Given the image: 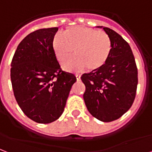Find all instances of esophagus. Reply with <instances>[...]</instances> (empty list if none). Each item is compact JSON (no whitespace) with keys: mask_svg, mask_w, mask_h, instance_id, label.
<instances>
[{"mask_svg":"<svg viewBox=\"0 0 152 152\" xmlns=\"http://www.w3.org/2000/svg\"><path fill=\"white\" fill-rule=\"evenodd\" d=\"M76 78H77V81H80L81 80V77L79 75H76Z\"/></svg>","mask_w":152,"mask_h":152,"instance_id":"1","label":"esophagus"}]
</instances>
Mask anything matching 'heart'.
Masks as SVG:
<instances>
[{"label":"heart","instance_id":"1","mask_svg":"<svg viewBox=\"0 0 152 152\" xmlns=\"http://www.w3.org/2000/svg\"><path fill=\"white\" fill-rule=\"evenodd\" d=\"M53 52L60 63L74 55L77 57L63 63L67 71L89 72L101 70L111 56L113 44L108 34L84 26H73L64 33H56L51 42Z\"/></svg>","mask_w":152,"mask_h":152}]
</instances>
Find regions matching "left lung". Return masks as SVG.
<instances>
[{
  "mask_svg": "<svg viewBox=\"0 0 152 152\" xmlns=\"http://www.w3.org/2000/svg\"><path fill=\"white\" fill-rule=\"evenodd\" d=\"M103 29L112 40L111 56L101 70L84 74L81 78L86 86L83 98L88 111L99 121L111 122L133 104L138 70L129 43L113 30Z\"/></svg>",
  "mask_w": 152,
  "mask_h": 152,
  "instance_id": "1",
  "label": "left lung"
}]
</instances>
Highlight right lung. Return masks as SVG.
<instances>
[{"mask_svg":"<svg viewBox=\"0 0 152 152\" xmlns=\"http://www.w3.org/2000/svg\"><path fill=\"white\" fill-rule=\"evenodd\" d=\"M58 28H43L26 36L11 63L12 86L17 104L28 118L40 124L56 121L64 111L73 74L63 71L51 42Z\"/></svg>","mask_w":152,"mask_h":152,"instance_id":"add662e5","label":"right lung"}]
</instances>
